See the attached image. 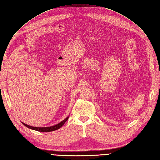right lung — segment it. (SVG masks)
I'll return each instance as SVG.
<instances>
[{
    "label": "right lung",
    "instance_id": "1",
    "mask_svg": "<svg viewBox=\"0 0 160 160\" xmlns=\"http://www.w3.org/2000/svg\"><path fill=\"white\" fill-rule=\"evenodd\" d=\"M68 117L66 118L63 120L60 123H58L57 125H55L53 126H51V127H46V128H37V127H32V126H28V125H27L24 123H22L25 126L27 127L29 129H33V130H36L38 131H40V132H50V131H55V130H57L58 129H59L60 128H61V126H63V125L66 122V121L68 120Z\"/></svg>",
    "mask_w": 160,
    "mask_h": 160
}]
</instances>
